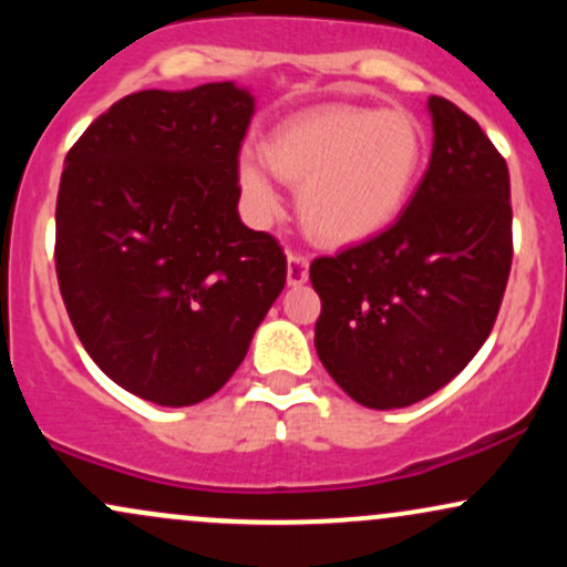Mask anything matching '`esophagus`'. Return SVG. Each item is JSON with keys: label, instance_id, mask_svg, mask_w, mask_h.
<instances>
[{"label": "esophagus", "instance_id": "obj_1", "mask_svg": "<svg viewBox=\"0 0 567 567\" xmlns=\"http://www.w3.org/2000/svg\"><path fill=\"white\" fill-rule=\"evenodd\" d=\"M306 279H309V256H303V252L298 250H290L288 252V285H303Z\"/></svg>", "mask_w": 567, "mask_h": 567}]
</instances>
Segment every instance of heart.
Listing matches in <instances>:
<instances>
[{
	"label": "heart",
	"instance_id": "b5f03b06",
	"mask_svg": "<svg viewBox=\"0 0 567 567\" xmlns=\"http://www.w3.org/2000/svg\"><path fill=\"white\" fill-rule=\"evenodd\" d=\"M261 157L298 186V216L324 245H354L381 234L405 210L426 162L421 122L402 109L328 103L288 116L266 135ZM239 192L256 220H271L282 197L252 157L237 167Z\"/></svg>",
	"mask_w": 567,
	"mask_h": 567
}]
</instances>
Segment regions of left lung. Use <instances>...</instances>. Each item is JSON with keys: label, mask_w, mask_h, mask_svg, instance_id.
I'll list each match as a JSON object with an SVG mask.
<instances>
[{"label": "left lung", "mask_w": 567, "mask_h": 567, "mask_svg": "<svg viewBox=\"0 0 567 567\" xmlns=\"http://www.w3.org/2000/svg\"><path fill=\"white\" fill-rule=\"evenodd\" d=\"M429 171L405 213L362 245L315 258V347L351 400L408 408L461 373L496 322L512 269L509 171L483 127L429 97Z\"/></svg>", "instance_id": "obj_1"}]
</instances>
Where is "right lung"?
I'll return each instance as SVG.
<instances>
[{
	"mask_svg": "<svg viewBox=\"0 0 567 567\" xmlns=\"http://www.w3.org/2000/svg\"><path fill=\"white\" fill-rule=\"evenodd\" d=\"M256 97L234 82L141 90L66 154L55 271L93 362L165 408L216 394L277 301L288 258L239 220V148Z\"/></svg>",
	"mask_w": 567,
	"mask_h": 567,
	"instance_id": "add662e5",
	"label": "right lung"
}]
</instances>
